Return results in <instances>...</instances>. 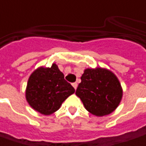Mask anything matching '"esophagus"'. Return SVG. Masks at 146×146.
Instances as JSON below:
<instances>
[{
	"mask_svg": "<svg viewBox=\"0 0 146 146\" xmlns=\"http://www.w3.org/2000/svg\"><path fill=\"white\" fill-rule=\"evenodd\" d=\"M72 85H73V88L76 90V89H77V87H78V83H77V82H73V84H72Z\"/></svg>",
	"mask_w": 146,
	"mask_h": 146,
	"instance_id": "34e87169",
	"label": "esophagus"
}]
</instances>
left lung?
<instances>
[{"mask_svg":"<svg viewBox=\"0 0 146 146\" xmlns=\"http://www.w3.org/2000/svg\"><path fill=\"white\" fill-rule=\"evenodd\" d=\"M76 95L86 109L97 116L111 113L122 98V88L118 78L108 69L86 68L81 78Z\"/></svg>","mask_w":146,"mask_h":146,"instance_id":"obj_1","label":"left lung"}]
</instances>
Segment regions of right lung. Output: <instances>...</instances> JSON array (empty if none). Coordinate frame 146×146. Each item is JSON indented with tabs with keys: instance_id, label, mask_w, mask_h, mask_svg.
<instances>
[{
	"instance_id": "1",
	"label": "right lung",
	"mask_w": 146,
	"mask_h": 146,
	"mask_svg": "<svg viewBox=\"0 0 146 146\" xmlns=\"http://www.w3.org/2000/svg\"><path fill=\"white\" fill-rule=\"evenodd\" d=\"M75 90L64 80L56 64L51 68H38L31 75L26 90L28 103L39 113L50 115L56 111Z\"/></svg>"
}]
</instances>
